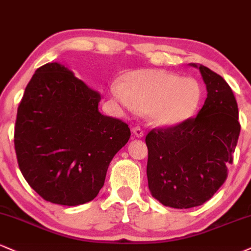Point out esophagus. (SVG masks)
Here are the masks:
<instances>
[{"mask_svg":"<svg viewBox=\"0 0 251 251\" xmlns=\"http://www.w3.org/2000/svg\"><path fill=\"white\" fill-rule=\"evenodd\" d=\"M132 132H133L134 137H137V138H143L144 137V131L140 127H138V126H137V127L132 128Z\"/></svg>","mask_w":251,"mask_h":251,"instance_id":"1","label":"esophagus"}]
</instances>
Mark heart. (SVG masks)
Instances as JSON below:
<instances>
[{
  "instance_id": "b5f03b06",
  "label": "heart",
  "mask_w": 251,
  "mask_h": 251,
  "mask_svg": "<svg viewBox=\"0 0 251 251\" xmlns=\"http://www.w3.org/2000/svg\"><path fill=\"white\" fill-rule=\"evenodd\" d=\"M111 95L129 111L149 114L153 125L174 127L194 116L202 99L199 81L160 69L128 72L123 84L111 85Z\"/></svg>"
}]
</instances>
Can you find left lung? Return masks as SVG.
Instances as JSON below:
<instances>
[{
  "instance_id": "8db88e82",
  "label": "left lung",
  "mask_w": 251,
  "mask_h": 251,
  "mask_svg": "<svg viewBox=\"0 0 251 251\" xmlns=\"http://www.w3.org/2000/svg\"><path fill=\"white\" fill-rule=\"evenodd\" d=\"M189 65L200 70L206 84L200 112L179 126L155 128L146 135L151 194L177 209L201 206L219 191L241 131L237 102L227 81L207 66Z\"/></svg>"
}]
</instances>
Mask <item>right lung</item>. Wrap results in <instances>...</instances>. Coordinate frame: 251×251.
Wrapping results in <instances>:
<instances>
[{"label":"right lung","mask_w":251,"mask_h":251,"mask_svg":"<svg viewBox=\"0 0 251 251\" xmlns=\"http://www.w3.org/2000/svg\"><path fill=\"white\" fill-rule=\"evenodd\" d=\"M100 95L60 63L35 71L17 108L15 151L24 179L62 206L92 201L111 160L127 144L128 125L99 112Z\"/></svg>","instance_id":"1"}]
</instances>
